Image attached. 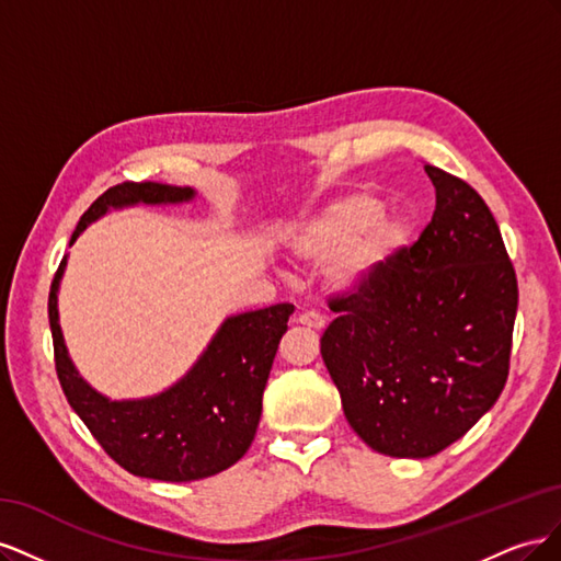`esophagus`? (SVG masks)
Wrapping results in <instances>:
<instances>
[{"label":"esophagus","instance_id":"34e87169","mask_svg":"<svg viewBox=\"0 0 561 561\" xmlns=\"http://www.w3.org/2000/svg\"><path fill=\"white\" fill-rule=\"evenodd\" d=\"M297 322H299V325H304V328L313 330V332H320L322 328H325V318H322V316H320V313H316V311L301 313V316L297 318Z\"/></svg>","mask_w":561,"mask_h":561}]
</instances>
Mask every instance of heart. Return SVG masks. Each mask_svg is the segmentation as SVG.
Here are the masks:
<instances>
[{
  "instance_id": "heart-1",
  "label": "heart",
  "mask_w": 561,
  "mask_h": 561,
  "mask_svg": "<svg viewBox=\"0 0 561 561\" xmlns=\"http://www.w3.org/2000/svg\"><path fill=\"white\" fill-rule=\"evenodd\" d=\"M381 201L353 192L330 201L287 236L290 260L301 266L332 264L336 293L360 295L375 287L410 250L414 227L402 213H381Z\"/></svg>"
}]
</instances>
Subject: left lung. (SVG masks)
<instances>
[{"label":"left lung","mask_w":561,"mask_h":561,"mask_svg":"<svg viewBox=\"0 0 561 561\" xmlns=\"http://www.w3.org/2000/svg\"><path fill=\"white\" fill-rule=\"evenodd\" d=\"M435 213L419 241L320 339L351 428L379 454L428 458L461 439L507 379L517 278L470 184L426 165Z\"/></svg>","instance_id":"1"}]
</instances>
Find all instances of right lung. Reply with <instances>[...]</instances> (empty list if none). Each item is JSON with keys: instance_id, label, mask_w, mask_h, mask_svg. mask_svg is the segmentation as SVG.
Segmentation results:
<instances>
[{"instance_id": "1", "label": "right lung", "mask_w": 561, "mask_h": 561, "mask_svg": "<svg viewBox=\"0 0 561 561\" xmlns=\"http://www.w3.org/2000/svg\"><path fill=\"white\" fill-rule=\"evenodd\" d=\"M196 196L192 186L116 184L81 215L70 248L112 210L184 206ZM67 257L70 254L62 257L48 295L56 369L67 402L100 447L128 472L161 482L203 480L241 461L260 426L264 386L287 320L295 311L293 304H274L225 318L196 363L173 386L147 398L112 400L79 375L65 344L58 293Z\"/></svg>"}]
</instances>
